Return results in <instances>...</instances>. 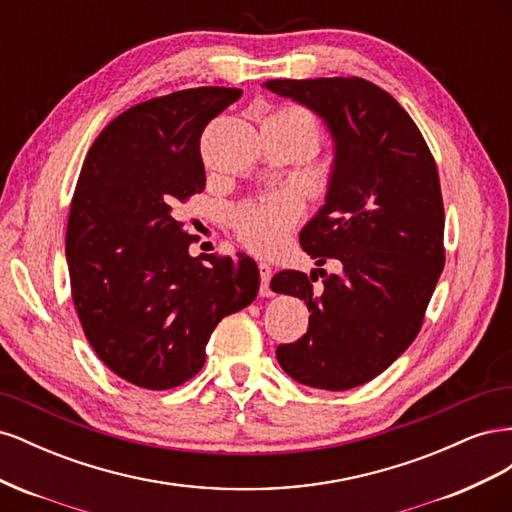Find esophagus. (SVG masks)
Instances as JSON below:
<instances>
[{"mask_svg": "<svg viewBox=\"0 0 512 512\" xmlns=\"http://www.w3.org/2000/svg\"><path fill=\"white\" fill-rule=\"evenodd\" d=\"M258 271H260V297H273V290H271V286H269V282H271V277H273V271H271V267L267 265V262H258Z\"/></svg>", "mask_w": 512, "mask_h": 512, "instance_id": "esophagus-1", "label": "esophagus"}]
</instances>
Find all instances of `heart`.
<instances>
[{
	"label": "heart",
	"mask_w": 512,
	"mask_h": 512,
	"mask_svg": "<svg viewBox=\"0 0 512 512\" xmlns=\"http://www.w3.org/2000/svg\"><path fill=\"white\" fill-rule=\"evenodd\" d=\"M275 115L297 121L318 143L316 121L309 113L297 106H284ZM301 215L303 205L299 196L288 190H280L241 205L235 211L232 226H235V235L245 247L258 254H271L286 241L288 232L301 220Z\"/></svg>",
	"instance_id": "obj_1"
}]
</instances>
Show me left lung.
Listing matches in <instances>:
<instances>
[{"mask_svg": "<svg viewBox=\"0 0 512 512\" xmlns=\"http://www.w3.org/2000/svg\"><path fill=\"white\" fill-rule=\"evenodd\" d=\"M265 87L312 108L335 141L327 203L299 241L320 267L333 260L337 273L273 275L275 292L312 312L307 333L275 354L297 382L348 391L382 374L423 327L444 269L438 166L399 102L359 76Z\"/></svg>", "mask_w": 512, "mask_h": 512, "instance_id": "1", "label": "left lung"}]
</instances>
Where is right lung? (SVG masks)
I'll use <instances>...</instances> for the list:
<instances>
[{"label": "right lung", "mask_w": 512, "mask_h": 512, "mask_svg": "<svg viewBox=\"0 0 512 512\" xmlns=\"http://www.w3.org/2000/svg\"><path fill=\"white\" fill-rule=\"evenodd\" d=\"M241 94L196 87L128 108L76 181L66 232L76 314L100 361L149 391L194 378L218 322L258 294L250 256H192L198 239L175 218L205 190L200 136Z\"/></svg>", "instance_id": "add662e5"}]
</instances>
